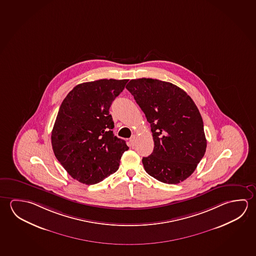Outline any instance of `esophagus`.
I'll list each match as a JSON object with an SVG mask.
<instances>
[{
  "label": "esophagus",
  "mask_w": 256,
  "mask_h": 256,
  "mask_svg": "<svg viewBox=\"0 0 256 256\" xmlns=\"http://www.w3.org/2000/svg\"><path fill=\"white\" fill-rule=\"evenodd\" d=\"M136 141V134H132V136L130 138V144H131L132 146H134Z\"/></svg>",
  "instance_id": "1"
}]
</instances>
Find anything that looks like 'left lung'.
Masks as SVG:
<instances>
[{
  "label": "left lung",
  "mask_w": 256,
  "mask_h": 256,
  "mask_svg": "<svg viewBox=\"0 0 256 256\" xmlns=\"http://www.w3.org/2000/svg\"><path fill=\"white\" fill-rule=\"evenodd\" d=\"M126 89L151 124L154 148L142 160L146 172L166 184H178L196 168L206 154L199 110L183 89L152 78L130 80Z\"/></svg>",
  "instance_id": "obj_1"
}]
</instances>
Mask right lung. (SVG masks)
Listing matches in <instances>:
<instances>
[{"mask_svg": "<svg viewBox=\"0 0 256 256\" xmlns=\"http://www.w3.org/2000/svg\"><path fill=\"white\" fill-rule=\"evenodd\" d=\"M128 80H100L76 86L63 100L52 131L55 157L70 176L94 184L116 172L126 142L114 134L109 114Z\"/></svg>", "mask_w": 256, "mask_h": 256, "instance_id": "add662e5", "label": "right lung"}]
</instances>
